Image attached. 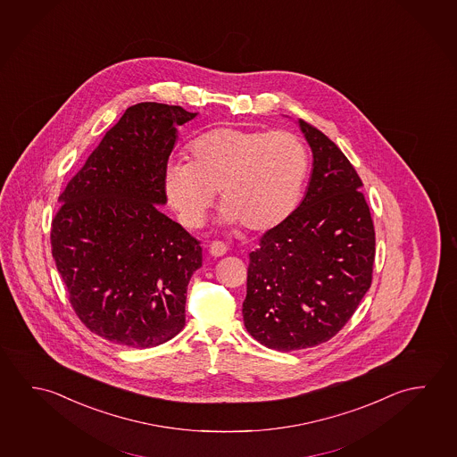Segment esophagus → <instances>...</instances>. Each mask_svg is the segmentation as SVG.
<instances>
[{"instance_id":"34e87169","label":"esophagus","mask_w":457,"mask_h":457,"mask_svg":"<svg viewBox=\"0 0 457 457\" xmlns=\"http://www.w3.org/2000/svg\"><path fill=\"white\" fill-rule=\"evenodd\" d=\"M209 253H211V255H214V257H220V255H224L227 253V245L222 243V241H212L209 245Z\"/></svg>"}]
</instances>
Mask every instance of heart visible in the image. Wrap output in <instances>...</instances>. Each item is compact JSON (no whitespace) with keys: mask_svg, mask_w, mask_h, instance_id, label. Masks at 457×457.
I'll use <instances>...</instances> for the list:
<instances>
[{"mask_svg":"<svg viewBox=\"0 0 457 457\" xmlns=\"http://www.w3.org/2000/svg\"><path fill=\"white\" fill-rule=\"evenodd\" d=\"M309 168L295 132L216 128L188 145V162L166 168L164 190L186 227L202 225L217 192L225 222L265 232L293 214Z\"/></svg>","mask_w":457,"mask_h":457,"instance_id":"1","label":"heart"}]
</instances>
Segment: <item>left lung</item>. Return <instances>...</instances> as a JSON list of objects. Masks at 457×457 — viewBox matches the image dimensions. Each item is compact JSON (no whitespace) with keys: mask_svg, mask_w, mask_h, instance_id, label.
<instances>
[{"mask_svg":"<svg viewBox=\"0 0 457 457\" xmlns=\"http://www.w3.org/2000/svg\"><path fill=\"white\" fill-rule=\"evenodd\" d=\"M313 154L307 194L249 254L243 320L265 347L329 341L371 287L376 237L363 182L341 148L299 120Z\"/></svg>","mask_w":457,"mask_h":457,"instance_id":"left-lung-1","label":"left lung"}]
</instances>
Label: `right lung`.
I'll return each instance as SVG.
<instances>
[{
  "mask_svg": "<svg viewBox=\"0 0 457 457\" xmlns=\"http://www.w3.org/2000/svg\"><path fill=\"white\" fill-rule=\"evenodd\" d=\"M196 113L136 104L70 179L51 225L55 267L81 323L107 341L148 348L186 325L200 241L164 216V170L178 126Z\"/></svg>",
  "mask_w": 457,
  "mask_h": 457,
  "instance_id": "right-lung-1",
  "label": "right lung"
}]
</instances>
